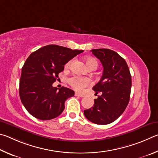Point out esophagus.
Instances as JSON below:
<instances>
[{
  "mask_svg": "<svg viewBox=\"0 0 158 158\" xmlns=\"http://www.w3.org/2000/svg\"><path fill=\"white\" fill-rule=\"evenodd\" d=\"M75 96H78V97H84L83 94H79V93H77V92L75 93Z\"/></svg>",
  "mask_w": 158,
  "mask_h": 158,
  "instance_id": "esophagus-1",
  "label": "esophagus"
}]
</instances>
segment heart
<instances>
[{
    "label": "heart",
    "mask_w": 158,
    "mask_h": 158,
    "mask_svg": "<svg viewBox=\"0 0 158 158\" xmlns=\"http://www.w3.org/2000/svg\"><path fill=\"white\" fill-rule=\"evenodd\" d=\"M85 62H86L87 66L90 68H97L98 62L95 58L92 57H87L85 58ZM72 61H69V62L66 64V66L69 67L71 64ZM69 82L71 86L76 91H81L83 88L87 87V85H89L90 83V81L89 78L85 77H81V76H75L73 77H71L69 80Z\"/></svg>",
    "instance_id": "b5f03b06"
}]
</instances>
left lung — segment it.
Listing matches in <instances>:
<instances>
[{
	"instance_id": "left-lung-1",
	"label": "left lung",
	"mask_w": 158,
	"mask_h": 158,
	"mask_svg": "<svg viewBox=\"0 0 158 158\" xmlns=\"http://www.w3.org/2000/svg\"><path fill=\"white\" fill-rule=\"evenodd\" d=\"M93 55L103 66L101 78L93 90L101 95L94 99V107L84 111L88 120L98 125H106L123 114L130 101L131 75L126 62L117 52L107 48L92 49Z\"/></svg>"
}]
</instances>
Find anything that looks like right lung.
<instances>
[{
    "mask_svg": "<svg viewBox=\"0 0 158 158\" xmlns=\"http://www.w3.org/2000/svg\"><path fill=\"white\" fill-rule=\"evenodd\" d=\"M83 52L57 45H48L32 52L22 67L19 96L30 114L50 120L62 114L66 99L74 96L67 87H52L64 66Z\"/></svg>",
    "mask_w": 158,
    "mask_h": 158,
    "instance_id": "add662e5",
    "label": "right lung"
}]
</instances>
